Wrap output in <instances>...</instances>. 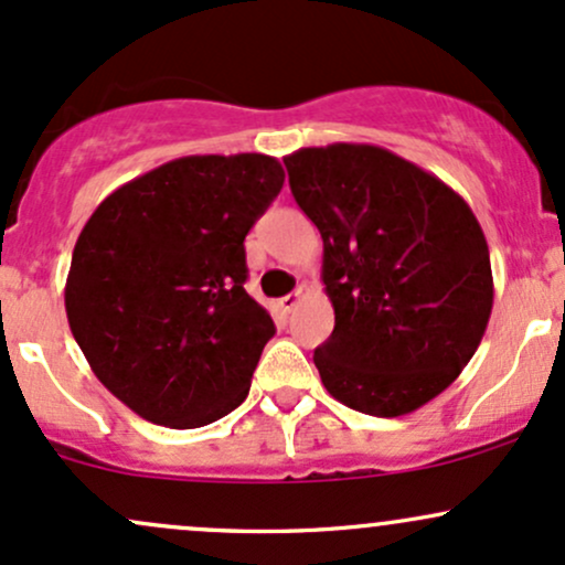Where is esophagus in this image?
<instances>
[{
	"label": "esophagus",
	"instance_id": "34e87169",
	"mask_svg": "<svg viewBox=\"0 0 565 565\" xmlns=\"http://www.w3.org/2000/svg\"><path fill=\"white\" fill-rule=\"evenodd\" d=\"M300 297H302V289H297V291H291V295H287V297H281V300H278V308L284 310V313H291V310L297 308V305H300Z\"/></svg>",
	"mask_w": 565,
	"mask_h": 565
}]
</instances>
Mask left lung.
<instances>
[{"instance_id": "1", "label": "left lung", "mask_w": 565, "mask_h": 565, "mask_svg": "<svg viewBox=\"0 0 565 565\" xmlns=\"http://www.w3.org/2000/svg\"><path fill=\"white\" fill-rule=\"evenodd\" d=\"M323 238L334 332L323 387L372 417L425 406L472 359L494 305L489 244L468 201L380 146L332 142L284 159Z\"/></svg>"}]
</instances>
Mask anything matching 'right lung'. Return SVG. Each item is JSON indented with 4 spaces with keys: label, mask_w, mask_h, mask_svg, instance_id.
Returning <instances> with one entry per match:
<instances>
[{
    "label": "right lung",
    "mask_w": 565,
    "mask_h": 565,
    "mask_svg": "<svg viewBox=\"0 0 565 565\" xmlns=\"http://www.w3.org/2000/svg\"><path fill=\"white\" fill-rule=\"evenodd\" d=\"M284 185L265 153L183 157L116 188L76 238L66 316L95 377L174 430L246 398L274 319L246 295L244 238Z\"/></svg>",
    "instance_id": "right-lung-1"
}]
</instances>
